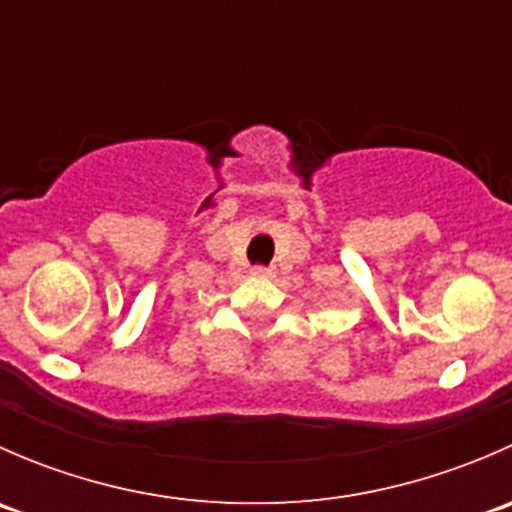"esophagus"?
Masks as SVG:
<instances>
[{
  "label": "esophagus",
  "mask_w": 512,
  "mask_h": 512,
  "mask_svg": "<svg viewBox=\"0 0 512 512\" xmlns=\"http://www.w3.org/2000/svg\"><path fill=\"white\" fill-rule=\"evenodd\" d=\"M252 275H255V277H272V275H275V270H272V267L257 265V267H252Z\"/></svg>",
  "instance_id": "34e87169"
}]
</instances>
